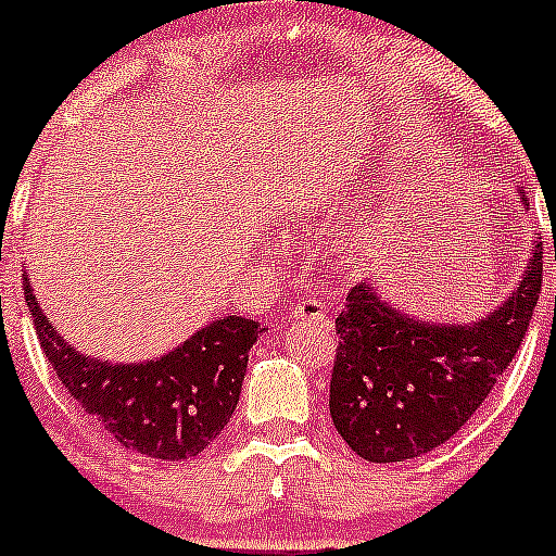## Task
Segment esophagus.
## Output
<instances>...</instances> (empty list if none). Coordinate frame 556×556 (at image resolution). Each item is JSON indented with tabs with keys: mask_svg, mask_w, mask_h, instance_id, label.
Returning a JSON list of instances; mask_svg holds the SVG:
<instances>
[{
	"mask_svg": "<svg viewBox=\"0 0 556 556\" xmlns=\"http://www.w3.org/2000/svg\"><path fill=\"white\" fill-rule=\"evenodd\" d=\"M288 318H293V320H324L326 318V307L320 302H315V299H304V302H295L293 307H290Z\"/></svg>",
	"mask_w": 556,
	"mask_h": 556,
	"instance_id": "34e87169",
	"label": "esophagus"
}]
</instances>
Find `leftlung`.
I'll return each instance as SVG.
<instances>
[{"label":"left lung","mask_w":556,"mask_h":556,"mask_svg":"<svg viewBox=\"0 0 556 556\" xmlns=\"http://www.w3.org/2000/svg\"><path fill=\"white\" fill-rule=\"evenodd\" d=\"M518 197L527 202L523 189ZM541 243L507 302L475 324H430L351 288L337 315L329 412L337 433L372 464L442 447L482 406L521 349L543 285ZM556 257V249H554Z\"/></svg>","instance_id":"1"}]
</instances>
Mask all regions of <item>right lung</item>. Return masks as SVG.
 <instances>
[{"label": "right lung", "instance_id": "1", "mask_svg": "<svg viewBox=\"0 0 556 556\" xmlns=\"http://www.w3.org/2000/svg\"><path fill=\"white\" fill-rule=\"evenodd\" d=\"M24 299L40 349L67 395L121 447L159 460L194 458L225 430L241 395L249 349L263 331L254 320L227 315L159 359L112 365L85 356L56 334L27 274Z\"/></svg>", "mask_w": 556, "mask_h": 556}]
</instances>
